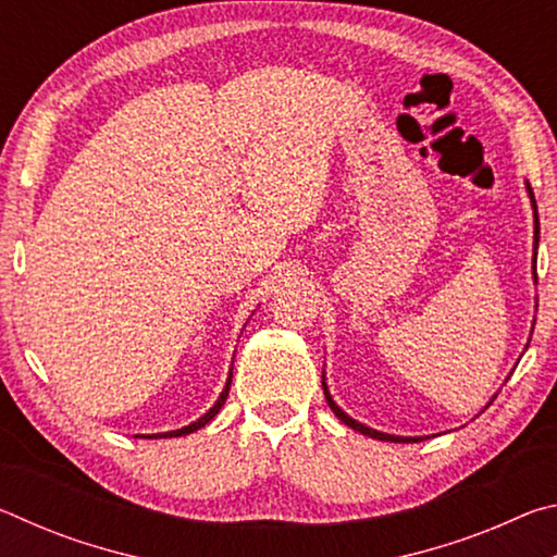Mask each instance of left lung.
<instances>
[{"instance_id":"1","label":"left lung","mask_w":557,"mask_h":557,"mask_svg":"<svg viewBox=\"0 0 557 557\" xmlns=\"http://www.w3.org/2000/svg\"><path fill=\"white\" fill-rule=\"evenodd\" d=\"M525 188H528V196H531V203H533V223H535V235H533V248H539V238H541V223H539V206H535V199H533V191H531V184H525ZM533 270H535V256H533ZM535 275V272H533ZM322 385H324V395H326V403H329V408H332V412L336 414L338 420L344 422V425H348V428H354L356 432H361V435H369V437H373V440H383V442H420V437H398V435H385V432H379V430H373V428H366V425H361V422H356L354 418H348V414L338 408V405L334 403V398H332V393H329V388H326V383H324V375H322Z\"/></svg>"}]
</instances>
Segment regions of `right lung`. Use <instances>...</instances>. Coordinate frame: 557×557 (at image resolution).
Wrapping results in <instances>:
<instances>
[{"label":"right lung","mask_w":557,"mask_h":557,"mask_svg":"<svg viewBox=\"0 0 557 557\" xmlns=\"http://www.w3.org/2000/svg\"><path fill=\"white\" fill-rule=\"evenodd\" d=\"M231 379H233V373L228 375V381H225V388H223V393H221V398L215 400V405L213 408L206 412V414H201L199 420L196 422H191V425H186V428H182V430H172V432H162V435H137V437H182V435H191V432H196V430H201L203 425H209V422L215 418V414H219V410L223 408V403H225V398H228V391H231Z\"/></svg>","instance_id":"1"}]
</instances>
